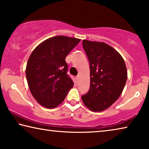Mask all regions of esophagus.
I'll list each match as a JSON object with an SVG mask.
<instances>
[{"label": "esophagus", "mask_w": 149, "mask_h": 149, "mask_svg": "<svg viewBox=\"0 0 149 149\" xmlns=\"http://www.w3.org/2000/svg\"><path fill=\"white\" fill-rule=\"evenodd\" d=\"M79 75H77V76L76 77V80H79Z\"/></svg>", "instance_id": "obj_1"}]
</instances>
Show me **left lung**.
<instances>
[{"label": "left lung", "instance_id": "1", "mask_svg": "<svg viewBox=\"0 0 149 149\" xmlns=\"http://www.w3.org/2000/svg\"><path fill=\"white\" fill-rule=\"evenodd\" d=\"M82 46L90 63L91 86L82 100L92 111H103L122 93L127 79L125 63L115 49L105 43L84 40Z\"/></svg>", "mask_w": 149, "mask_h": 149}]
</instances>
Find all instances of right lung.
Listing matches in <instances>:
<instances>
[{
	"mask_svg": "<svg viewBox=\"0 0 149 149\" xmlns=\"http://www.w3.org/2000/svg\"><path fill=\"white\" fill-rule=\"evenodd\" d=\"M80 39L58 36L38 45L30 55L26 69L31 94L47 108L61 104L74 82L69 77L65 58L80 42Z\"/></svg>",
	"mask_w": 149,
	"mask_h": 149,
	"instance_id": "obj_1",
	"label": "right lung"
}]
</instances>
